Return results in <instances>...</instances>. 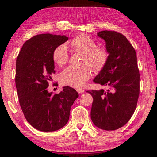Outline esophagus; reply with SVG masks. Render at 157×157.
Here are the masks:
<instances>
[{
  "label": "esophagus",
  "instance_id": "1",
  "mask_svg": "<svg viewBox=\"0 0 157 157\" xmlns=\"http://www.w3.org/2000/svg\"><path fill=\"white\" fill-rule=\"evenodd\" d=\"M76 91H78V93H80V94H82V93H83L84 91V90L82 89H80V88H78L76 89Z\"/></svg>",
  "mask_w": 157,
  "mask_h": 157
}]
</instances>
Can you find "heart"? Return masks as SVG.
<instances>
[{"mask_svg": "<svg viewBox=\"0 0 157 157\" xmlns=\"http://www.w3.org/2000/svg\"><path fill=\"white\" fill-rule=\"evenodd\" d=\"M73 51L83 54L80 67L69 66L62 71L60 75L62 83L73 87L82 86L90 79L93 71L100 72L107 65L109 60V52L105 47L97 46L96 41L91 36L85 34L76 36L70 42ZM54 62L59 66L66 64L68 61V52L64 45H59L53 50L52 54Z\"/></svg>", "mask_w": 157, "mask_h": 157, "instance_id": "1", "label": "heart"}]
</instances>
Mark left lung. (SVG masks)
Listing matches in <instances>:
<instances>
[{"label": "left lung", "mask_w": 157, "mask_h": 157, "mask_svg": "<svg viewBox=\"0 0 157 157\" xmlns=\"http://www.w3.org/2000/svg\"><path fill=\"white\" fill-rule=\"evenodd\" d=\"M98 35L105 39L108 50L107 65L94 79L107 91L90 90L93 103L91 118L98 128L115 130L124 126L136 108L140 93V74L136 53L123 34L104 30Z\"/></svg>", "instance_id": "8db88e82"}]
</instances>
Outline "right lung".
I'll list each match as a JSON object with an SVG mask.
<instances>
[{"label": "right lung", "instance_id": "add662e5", "mask_svg": "<svg viewBox=\"0 0 157 157\" xmlns=\"http://www.w3.org/2000/svg\"><path fill=\"white\" fill-rule=\"evenodd\" d=\"M68 39L51 34H38L26 41L18 55L15 83L18 101L26 120L39 131L53 132L64 126L71 106L79 96L75 89L68 86L58 94L47 90L55 72L53 50Z\"/></svg>", "mask_w": 157, "mask_h": 157}]
</instances>
